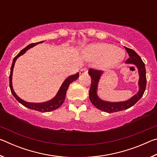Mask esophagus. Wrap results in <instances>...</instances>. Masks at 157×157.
I'll return each mask as SVG.
<instances>
[{"instance_id": "obj_1", "label": "esophagus", "mask_w": 157, "mask_h": 157, "mask_svg": "<svg viewBox=\"0 0 157 157\" xmlns=\"http://www.w3.org/2000/svg\"><path fill=\"white\" fill-rule=\"evenodd\" d=\"M87 73H88V69H87L86 68H82V69H81L80 71H79V74H80V75H83V74H86Z\"/></svg>"}]
</instances>
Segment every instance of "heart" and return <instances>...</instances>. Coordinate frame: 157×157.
Wrapping results in <instances>:
<instances>
[{
	"instance_id": "b5f03b06",
	"label": "heart",
	"mask_w": 157,
	"mask_h": 157,
	"mask_svg": "<svg viewBox=\"0 0 157 157\" xmlns=\"http://www.w3.org/2000/svg\"><path fill=\"white\" fill-rule=\"evenodd\" d=\"M85 55L90 59L99 61L100 67L102 68L115 67L123 60L124 57L123 50L107 43L91 45L85 50Z\"/></svg>"
}]
</instances>
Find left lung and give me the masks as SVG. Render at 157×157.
<instances>
[{
  "label": "left lung",
  "instance_id": "obj_1",
  "mask_svg": "<svg viewBox=\"0 0 157 157\" xmlns=\"http://www.w3.org/2000/svg\"><path fill=\"white\" fill-rule=\"evenodd\" d=\"M125 48L127 52H128L129 57L127 59V63H133L135 64L138 69H139V91L138 94L134 95L129 100L124 101V102H105L100 100L98 97L96 91L98 81H99L102 71L100 70H97L94 68H90L89 71V75L91 76V87L89 89V99L93 105L98 109L105 111L107 113H113L116 111H120L123 110L127 109L132 107L139 101L143 95V94L145 91L146 83H147V79H146V71L145 63H143L141 58L137 53L132 49Z\"/></svg>",
  "mask_w": 157,
  "mask_h": 157
}]
</instances>
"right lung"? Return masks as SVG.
Segmentation results:
<instances>
[{"label":"right lung","instance_id":"add662e5","mask_svg":"<svg viewBox=\"0 0 157 157\" xmlns=\"http://www.w3.org/2000/svg\"><path fill=\"white\" fill-rule=\"evenodd\" d=\"M42 42H44V41H40V42H38V43L31 44L30 45H28V46H26L24 49H23L22 50H21V51L18 53L17 56L14 58V59H13L12 64L11 66V69H10V90H11L12 95H14V97L18 100V102H20L21 104H22L23 106H25V107L30 109L40 111V112H48V111H51L57 109V108H59L60 106L63 104V102H64V100H65L66 91H67V89L68 88L69 85H70L71 83H72L73 81L76 80V79L79 78V73H78L75 74V75L69 76L67 79H66V80L63 82L62 85L61 86L60 89L59 90V91H58L56 96H55L51 100L48 101V102H43V103H31V102H25V101L21 100L19 97H18L17 94H15V92L14 91V90H13L12 82L13 68H14V66L16 60L17 59V58L18 57H20L21 55L24 54V53L26 52V50L30 49L32 47L36 46V45H37L39 43H42Z\"/></svg>","mask_w":157,"mask_h":157}]
</instances>
